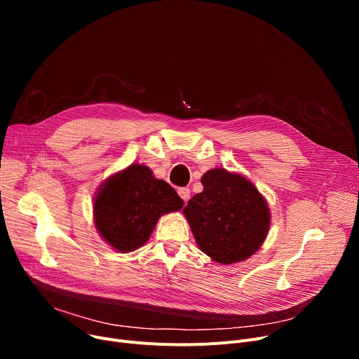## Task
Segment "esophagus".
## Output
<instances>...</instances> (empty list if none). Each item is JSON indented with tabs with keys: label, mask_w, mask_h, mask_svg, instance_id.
Returning a JSON list of instances; mask_svg holds the SVG:
<instances>
[{
	"label": "esophagus",
	"mask_w": 359,
	"mask_h": 359,
	"mask_svg": "<svg viewBox=\"0 0 359 359\" xmlns=\"http://www.w3.org/2000/svg\"><path fill=\"white\" fill-rule=\"evenodd\" d=\"M177 194L180 195V198H182L184 202H187V201H189V198H191V189H189V187H179Z\"/></svg>",
	"instance_id": "34e87169"
}]
</instances>
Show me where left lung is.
<instances>
[{"mask_svg": "<svg viewBox=\"0 0 359 359\" xmlns=\"http://www.w3.org/2000/svg\"><path fill=\"white\" fill-rule=\"evenodd\" d=\"M201 182L203 191L183 210L199 249L222 265L250 257L269 231L265 198L246 177L225 168L210 170Z\"/></svg>", "mask_w": 359, "mask_h": 359, "instance_id": "left-lung-1", "label": "left lung"}]
</instances>
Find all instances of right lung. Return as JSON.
<instances>
[{
	"instance_id": "1",
	"label": "right lung",
	"mask_w": 359,
	"mask_h": 359,
	"mask_svg": "<svg viewBox=\"0 0 359 359\" xmlns=\"http://www.w3.org/2000/svg\"><path fill=\"white\" fill-rule=\"evenodd\" d=\"M183 201L147 165L130 164L109 177L94 199L99 234L121 252H134L149 238L163 214L179 211Z\"/></svg>"
}]
</instances>
